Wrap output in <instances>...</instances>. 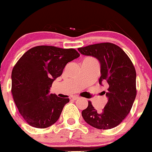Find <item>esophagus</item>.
Masks as SVG:
<instances>
[{"mask_svg":"<svg viewBox=\"0 0 152 152\" xmlns=\"http://www.w3.org/2000/svg\"><path fill=\"white\" fill-rule=\"evenodd\" d=\"M79 99V96H73V97H72V99H73V100H77V99Z\"/></svg>","mask_w":152,"mask_h":152,"instance_id":"obj_1","label":"esophagus"}]
</instances>
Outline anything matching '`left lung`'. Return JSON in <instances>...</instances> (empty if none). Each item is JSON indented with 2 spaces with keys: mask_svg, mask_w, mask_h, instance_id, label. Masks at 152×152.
Masks as SVG:
<instances>
[{
  "mask_svg": "<svg viewBox=\"0 0 152 152\" xmlns=\"http://www.w3.org/2000/svg\"><path fill=\"white\" fill-rule=\"evenodd\" d=\"M85 56L96 58L100 63L99 84L106 82L107 91H103L107 103L97 111L88 102L82 112L84 120L99 129L117 126L129 114L136 97V72L126 53L115 44L104 42L78 48Z\"/></svg>",
  "mask_w": 152,
  "mask_h": 152,
  "instance_id": "left-lung-1",
  "label": "left lung"
}]
</instances>
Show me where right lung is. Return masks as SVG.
Wrapping results in <instances>:
<instances>
[{
    "label": "right lung",
    "mask_w": 152,
    "mask_h": 152,
    "mask_svg": "<svg viewBox=\"0 0 152 152\" xmlns=\"http://www.w3.org/2000/svg\"><path fill=\"white\" fill-rule=\"evenodd\" d=\"M80 56L75 49L39 45L27 50L12 72V93L29 125L47 128L56 123L69 99L50 93L53 81L68 62Z\"/></svg>",
    "instance_id": "add662e5"
}]
</instances>
